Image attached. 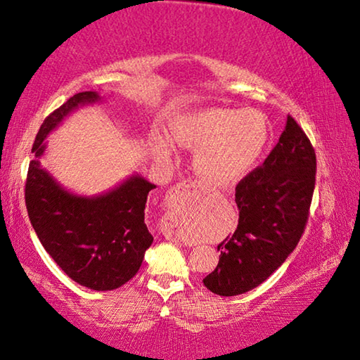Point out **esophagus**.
<instances>
[{
  "instance_id": "esophagus-1",
  "label": "esophagus",
  "mask_w": 360,
  "mask_h": 360,
  "mask_svg": "<svg viewBox=\"0 0 360 360\" xmlns=\"http://www.w3.org/2000/svg\"><path fill=\"white\" fill-rule=\"evenodd\" d=\"M202 192V188H200V184H197L195 181H182L179 184H176L172 191H169L168 197H167V205L168 208H176L182 200L186 198H192L195 195H198ZM167 235V233H165ZM167 238H174V240H179V236H176L173 233L167 235Z\"/></svg>"
}]
</instances>
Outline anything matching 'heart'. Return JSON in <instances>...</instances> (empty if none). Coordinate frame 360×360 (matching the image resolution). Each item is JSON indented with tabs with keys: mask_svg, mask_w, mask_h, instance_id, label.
Masks as SVG:
<instances>
[{
	"mask_svg": "<svg viewBox=\"0 0 360 360\" xmlns=\"http://www.w3.org/2000/svg\"><path fill=\"white\" fill-rule=\"evenodd\" d=\"M270 138V125L255 109L205 108L179 115L172 124L173 143L195 149L193 168L203 182L227 187L238 182L259 162ZM152 152L169 158L172 144L165 138L152 139Z\"/></svg>",
	"mask_w": 360,
	"mask_h": 360,
	"instance_id": "b5f03b06",
	"label": "heart"
}]
</instances>
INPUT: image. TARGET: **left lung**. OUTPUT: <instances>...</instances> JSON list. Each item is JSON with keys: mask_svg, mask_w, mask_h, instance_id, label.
Masks as SVG:
<instances>
[{"mask_svg": "<svg viewBox=\"0 0 360 360\" xmlns=\"http://www.w3.org/2000/svg\"><path fill=\"white\" fill-rule=\"evenodd\" d=\"M311 143L288 115L284 131L264 165L235 188L238 227L217 246L219 264L203 279L217 295L245 294L281 266L300 241L316 181Z\"/></svg>", "mask_w": 360, "mask_h": 360, "instance_id": "left-lung-1", "label": "left lung"}]
</instances>
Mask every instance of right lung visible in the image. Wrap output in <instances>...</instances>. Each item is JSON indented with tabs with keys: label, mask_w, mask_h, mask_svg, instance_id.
<instances>
[{
	"label": "right lung",
	"mask_w": 360,
	"mask_h": 360,
	"mask_svg": "<svg viewBox=\"0 0 360 360\" xmlns=\"http://www.w3.org/2000/svg\"><path fill=\"white\" fill-rule=\"evenodd\" d=\"M100 101L96 92L76 94L44 120L32 149L25 203L41 245L66 275L84 288L112 290L136 275L154 241L144 210L155 186L131 174L111 191L89 197L65 188L41 165L49 133L76 109Z\"/></svg>",
	"instance_id": "right-lung-1"
}]
</instances>
